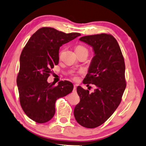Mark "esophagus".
Listing matches in <instances>:
<instances>
[{"label":"esophagus","mask_w":146,"mask_h":146,"mask_svg":"<svg viewBox=\"0 0 146 146\" xmlns=\"http://www.w3.org/2000/svg\"><path fill=\"white\" fill-rule=\"evenodd\" d=\"M76 92V86H74V87H73V92H75V93Z\"/></svg>","instance_id":"1"}]
</instances>
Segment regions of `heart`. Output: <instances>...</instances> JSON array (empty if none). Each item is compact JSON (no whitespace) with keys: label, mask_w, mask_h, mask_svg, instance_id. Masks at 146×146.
<instances>
[{"label":"heart","mask_w":146,"mask_h":146,"mask_svg":"<svg viewBox=\"0 0 146 146\" xmlns=\"http://www.w3.org/2000/svg\"><path fill=\"white\" fill-rule=\"evenodd\" d=\"M75 51H76V52H83V51L88 52V50L87 49L86 47H85V46H83V45H78L76 47ZM62 52H63V50H62V51L60 52V54H59L60 56V55L62 54ZM74 78L76 79V76H74Z\"/></svg>","instance_id":"1"}]
</instances>
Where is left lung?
Listing matches in <instances>:
<instances>
[{
	"label": "left lung",
	"instance_id": "1",
	"mask_svg": "<svg viewBox=\"0 0 146 146\" xmlns=\"http://www.w3.org/2000/svg\"><path fill=\"white\" fill-rule=\"evenodd\" d=\"M80 40L94 52L84 83L94 84L96 89L91 93L77 87L80 101L75 106L74 115L81 126L94 128L104 123L120 104L126 86L125 64L120 46L111 34L83 36Z\"/></svg>",
	"mask_w": 146,
	"mask_h": 146
}]
</instances>
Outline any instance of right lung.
<instances>
[{
  "instance_id": "right-lung-1",
  "label": "right lung",
  "mask_w": 146,
  "mask_h": 146,
  "mask_svg": "<svg viewBox=\"0 0 146 146\" xmlns=\"http://www.w3.org/2000/svg\"><path fill=\"white\" fill-rule=\"evenodd\" d=\"M80 33L66 34L52 27L38 29L29 39L20 57L17 83L21 107L25 114L38 123L50 121L55 114V103L72 92L73 85L60 81L48 83L52 69L59 63V50Z\"/></svg>"
}]
</instances>
